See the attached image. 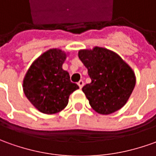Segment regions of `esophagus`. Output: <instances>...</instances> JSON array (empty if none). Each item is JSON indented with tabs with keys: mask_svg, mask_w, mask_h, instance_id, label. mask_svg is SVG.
I'll return each mask as SVG.
<instances>
[{
	"mask_svg": "<svg viewBox=\"0 0 156 156\" xmlns=\"http://www.w3.org/2000/svg\"><path fill=\"white\" fill-rule=\"evenodd\" d=\"M78 86H79V88L81 89L83 86V84H84V83H83V80H79L78 83Z\"/></svg>",
	"mask_w": 156,
	"mask_h": 156,
	"instance_id": "obj_1",
	"label": "esophagus"
}]
</instances>
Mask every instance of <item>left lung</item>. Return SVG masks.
<instances>
[{"mask_svg": "<svg viewBox=\"0 0 156 156\" xmlns=\"http://www.w3.org/2000/svg\"><path fill=\"white\" fill-rule=\"evenodd\" d=\"M78 57L91 79L82 90L92 108L101 114H110L121 108L136 84L131 67L117 54L103 48L80 50Z\"/></svg>", "mask_w": 156, "mask_h": 156, "instance_id": "8db88e82", "label": "left lung"}]
</instances>
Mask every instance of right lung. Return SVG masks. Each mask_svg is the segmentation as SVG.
I'll use <instances>...</instances> for the list:
<instances>
[{"mask_svg":"<svg viewBox=\"0 0 156 156\" xmlns=\"http://www.w3.org/2000/svg\"><path fill=\"white\" fill-rule=\"evenodd\" d=\"M65 59L64 52L49 49L34 61L24 78L25 95L43 114H56L64 109L70 95L79 89L62 69Z\"/></svg>","mask_w":156,"mask_h":156,"instance_id":"add662e5","label":"right lung"}]
</instances>
